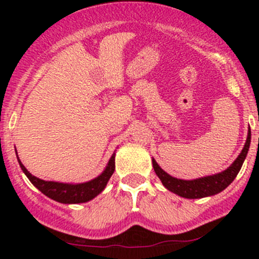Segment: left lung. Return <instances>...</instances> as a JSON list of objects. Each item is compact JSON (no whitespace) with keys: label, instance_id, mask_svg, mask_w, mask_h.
Here are the masks:
<instances>
[{"label":"left lung","instance_id":"left-lung-1","mask_svg":"<svg viewBox=\"0 0 259 259\" xmlns=\"http://www.w3.org/2000/svg\"><path fill=\"white\" fill-rule=\"evenodd\" d=\"M249 145L250 129L248 130L247 140H245V144L243 146L241 154L237 156L236 160L226 170L221 171L218 174H213V176L202 177V178L192 180L174 178V177H171L170 174H168L159 166L155 159L153 158L151 161H153L154 171H155L158 178L161 180V183H163V185L166 189L170 190L174 194L179 195V197L187 198V199H199V198L211 197V195L218 194V193L226 189L236 179L237 174L239 173L243 163H244V159L247 156L248 150H249Z\"/></svg>","mask_w":259,"mask_h":259}]
</instances>
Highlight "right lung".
<instances>
[{"label": "right lung", "instance_id": "1", "mask_svg": "<svg viewBox=\"0 0 259 259\" xmlns=\"http://www.w3.org/2000/svg\"><path fill=\"white\" fill-rule=\"evenodd\" d=\"M16 155H17V150ZM18 164H20L21 169L27 177L28 180L40 190L41 193L46 195V197L51 198V199L56 200V202L62 203V204H79V203H86L89 200L94 199L98 197L104 189H105L106 184H108L109 179L113 176L115 170V153L109 159L108 164H106L105 169L100 176L96 178L89 180L85 183H60V182H51V180H42L37 177L32 176L27 169L25 168L22 163H21L20 158L17 155Z\"/></svg>", "mask_w": 259, "mask_h": 259}]
</instances>
